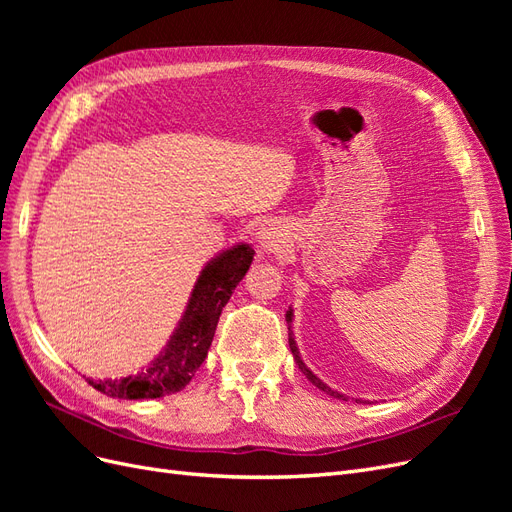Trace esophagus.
Wrapping results in <instances>:
<instances>
[{
    "label": "esophagus",
    "mask_w": 512,
    "mask_h": 512,
    "mask_svg": "<svg viewBox=\"0 0 512 512\" xmlns=\"http://www.w3.org/2000/svg\"><path fill=\"white\" fill-rule=\"evenodd\" d=\"M256 239H258L260 250L265 252H275L277 247H280V243H284L280 232H277V228H273L271 224H262L256 232Z\"/></svg>",
    "instance_id": "1"
}]
</instances>
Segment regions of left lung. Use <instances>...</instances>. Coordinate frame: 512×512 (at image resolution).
Masks as SVG:
<instances>
[{"label": "left lung", "mask_w": 512, "mask_h": 512, "mask_svg": "<svg viewBox=\"0 0 512 512\" xmlns=\"http://www.w3.org/2000/svg\"><path fill=\"white\" fill-rule=\"evenodd\" d=\"M294 320V312H292V307H288V312H286V322L290 324ZM288 344H290V350H292V356H294V361H297V365H299V369L303 371V376L312 382L314 386H318V389L322 391V393H327V395H331V397H335V399H344V401H348V397L344 395V393H339V391H335V389H331V386H327L324 384L312 369H309L305 363H303V359H301V354H299V348H297V342H294V331H292V327H288ZM361 399H356V404H359Z\"/></svg>", "instance_id": "1"}]
</instances>
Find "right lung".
<instances>
[{"mask_svg":"<svg viewBox=\"0 0 512 512\" xmlns=\"http://www.w3.org/2000/svg\"><path fill=\"white\" fill-rule=\"evenodd\" d=\"M252 245L237 243L211 258L200 271L185 312L162 352L145 369L126 378H85L115 399H156L179 393L203 365L224 305L254 260Z\"/></svg>","mask_w":512,"mask_h":512,"instance_id":"right-lung-1","label":"right lung"}]
</instances>
